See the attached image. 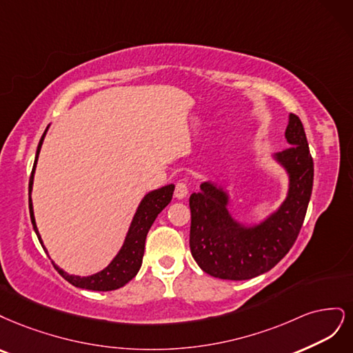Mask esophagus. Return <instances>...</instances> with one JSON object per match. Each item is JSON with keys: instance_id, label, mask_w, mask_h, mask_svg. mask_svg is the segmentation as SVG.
I'll use <instances>...</instances> for the list:
<instances>
[{"instance_id": "obj_1", "label": "esophagus", "mask_w": 353, "mask_h": 353, "mask_svg": "<svg viewBox=\"0 0 353 353\" xmlns=\"http://www.w3.org/2000/svg\"><path fill=\"white\" fill-rule=\"evenodd\" d=\"M188 192H189V189H188V185L185 183V181H183V180L177 181V183H176V189H174V196H176L177 199H183V198H186Z\"/></svg>"}]
</instances>
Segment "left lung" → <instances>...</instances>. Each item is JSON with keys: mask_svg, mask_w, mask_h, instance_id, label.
<instances>
[{"mask_svg": "<svg viewBox=\"0 0 353 353\" xmlns=\"http://www.w3.org/2000/svg\"><path fill=\"white\" fill-rule=\"evenodd\" d=\"M286 139L290 146L276 160L289 173V193L265 221L254 227L239 224L227 210L229 195L210 181L190 195V252L207 274L223 280L254 279L279 264L296 242L314 183V161L296 114L289 116Z\"/></svg>", "mask_w": 353, "mask_h": 353, "instance_id": "obj_1", "label": "left lung"}]
</instances>
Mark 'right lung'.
<instances>
[{"instance_id":"add662e5","label":"right lung","mask_w":353,"mask_h":353,"mask_svg":"<svg viewBox=\"0 0 353 353\" xmlns=\"http://www.w3.org/2000/svg\"><path fill=\"white\" fill-rule=\"evenodd\" d=\"M48 129V128H47ZM43 132L42 138L39 141L38 150H37V157H35V163H33L32 168V174L29 179V212H30V221L33 225V230H35L39 242L42 248L45 249L42 239L39 236L38 227L35 223V215H33V207H32V185H33V173H35V167L38 163V155L41 151V146L45 138ZM173 192H174V185H167L163 186L161 189H157L145 195L142 199L141 205L138 207V211H136L133 221L130 224V229L128 232L126 241H124L120 252L116 255V258L111 261L110 265L104 268L102 271L97 272L94 276L89 277H79V276H70L64 272L61 268L55 267V270L60 272L61 277H64L67 281L76 288L86 289V290H97V292H108V290H116L123 288L124 284L129 283L136 274L142 265V258H143V251H145V239L148 232H150L152 223L155 221L157 215L160 214L173 198ZM47 252V249H45Z\"/></svg>"}]
</instances>
